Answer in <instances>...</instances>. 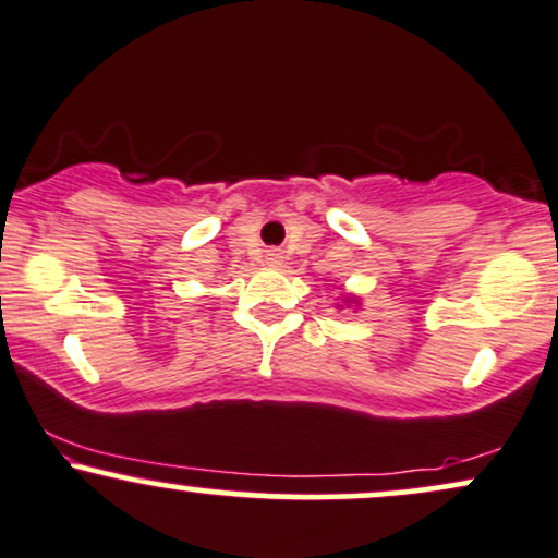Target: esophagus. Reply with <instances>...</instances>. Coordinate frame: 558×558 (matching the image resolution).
Instances as JSON below:
<instances>
[{"label": "esophagus", "instance_id": "esophagus-1", "mask_svg": "<svg viewBox=\"0 0 558 558\" xmlns=\"http://www.w3.org/2000/svg\"><path fill=\"white\" fill-rule=\"evenodd\" d=\"M280 259H283V254H280V250H267V252H265V262H267V265H270V267H278Z\"/></svg>", "mask_w": 558, "mask_h": 558}]
</instances>
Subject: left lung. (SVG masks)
Masks as SVG:
<instances>
[{"mask_svg":"<svg viewBox=\"0 0 558 558\" xmlns=\"http://www.w3.org/2000/svg\"><path fill=\"white\" fill-rule=\"evenodd\" d=\"M348 301H353V299H351V296H348Z\"/></svg>","mask_w":558,"mask_h":558,"instance_id":"left-lung-1","label":"left lung"}]
</instances>
